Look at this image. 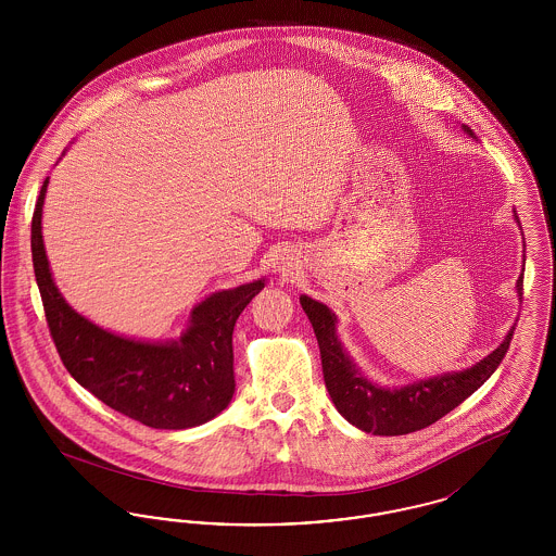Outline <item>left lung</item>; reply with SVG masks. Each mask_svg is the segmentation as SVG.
<instances>
[{
    "label": "left lung",
    "instance_id": "left-lung-1",
    "mask_svg": "<svg viewBox=\"0 0 556 556\" xmlns=\"http://www.w3.org/2000/svg\"><path fill=\"white\" fill-rule=\"evenodd\" d=\"M463 129L467 135L476 137L473 129H469L467 125H463ZM515 220L521 227L517 212ZM517 293L521 300L523 275L517 279ZM300 304L313 323L320 350L325 386L336 408L348 424L372 435L413 433L448 415L452 408L471 396L498 369L515 331L513 327L506 333L503 344L469 369L452 370L390 390L372 383L350 358L338 338V317L327 304L304 293L300 295Z\"/></svg>",
    "mask_w": 556,
    "mask_h": 556
}]
</instances>
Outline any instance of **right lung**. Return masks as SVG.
<instances>
[{"mask_svg":"<svg viewBox=\"0 0 556 556\" xmlns=\"http://www.w3.org/2000/svg\"><path fill=\"white\" fill-rule=\"evenodd\" d=\"M50 177L33 212L30 250L53 344L68 372L110 408L154 429H189L223 413L236 392L233 327L265 279L214 291L177 340L143 342L79 315L53 283L41 216Z\"/></svg>","mask_w":556,"mask_h":556,"instance_id":"1","label":"right lung"}]
</instances>
